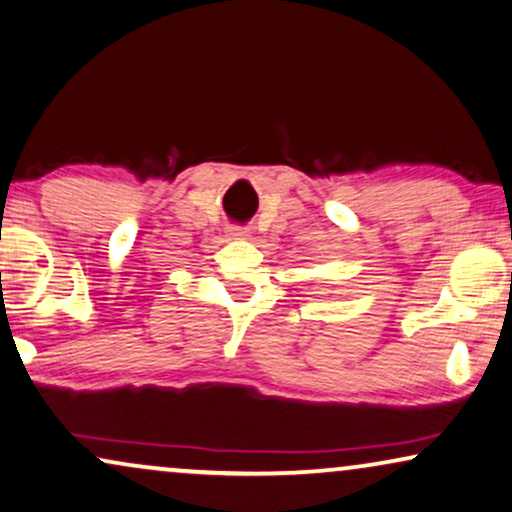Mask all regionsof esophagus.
Returning <instances> with one entry per match:
<instances>
[{"label": "esophagus", "instance_id": "obj_1", "mask_svg": "<svg viewBox=\"0 0 512 512\" xmlns=\"http://www.w3.org/2000/svg\"><path fill=\"white\" fill-rule=\"evenodd\" d=\"M229 234L234 236V238H245V236L250 234V231H248V229H243V227H231V229H229Z\"/></svg>", "mask_w": 512, "mask_h": 512}]
</instances>
